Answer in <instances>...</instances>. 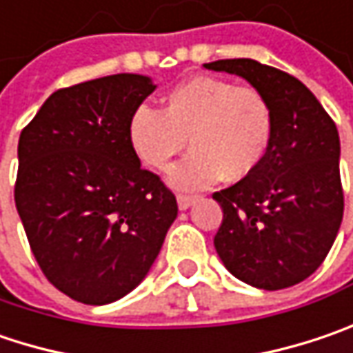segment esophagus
Segmentation results:
<instances>
[{
	"mask_svg": "<svg viewBox=\"0 0 353 353\" xmlns=\"http://www.w3.org/2000/svg\"><path fill=\"white\" fill-rule=\"evenodd\" d=\"M194 201H196V196H185V194H179V196H177V205H179V210H188Z\"/></svg>",
	"mask_w": 353,
	"mask_h": 353,
	"instance_id": "obj_1",
	"label": "esophagus"
}]
</instances>
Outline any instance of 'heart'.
Masks as SVG:
<instances>
[{
  "mask_svg": "<svg viewBox=\"0 0 353 353\" xmlns=\"http://www.w3.org/2000/svg\"><path fill=\"white\" fill-rule=\"evenodd\" d=\"M137 157L165 170L188 145L192 154L170 172L177 188H205L223 176L239 181L265 159L274 139V112L265 95L218 77H194L170 90L161 112L141 103L128 125Z\"/></svg>",
  "mask_w": 353,
  "mask_h": 353,
  "instance_id": "obj_1",
  "label": "heart"
}]
</instances>
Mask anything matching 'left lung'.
Listing matches in <instances>:
<instances>
[{"mask_svg":"<svg viewBox=\"0 0 353 353\" xmlns=\"http://www.w3.org/2000/svg\"><path fill=\"white\" fill-rule=\"evenodd\" d=\"M205 68L248 79L274 112V139L261 165L214 194L223 212L216 252L254 288H292L320 268L342 223L336 123L290 73L256 59H219Z\"/></svg>","mask_w":353,"mask_h":353,"instance_id":"left-lung-1","label":"left lung"}]
</instances>
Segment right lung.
Masks as SVG:
<instances>
[{
  "label": "right lung",
  "mask_w": 353,
  "mask_h": 353,
  "mask_svg": "<svg viewBox=\"0 0 353 353\" xmlns=\"http://www.w3.org/2000/svg\"><path fill=\"white\" fill-rule=\"evenodd\" d=\"M154 90L135 73L57 90L19 135L17 214L43 276L75 301L130 294L177 216L176 196L141 168L128 135Z\"/></svg>",
  "instance_id": "add662e5"
}]
</instances>
